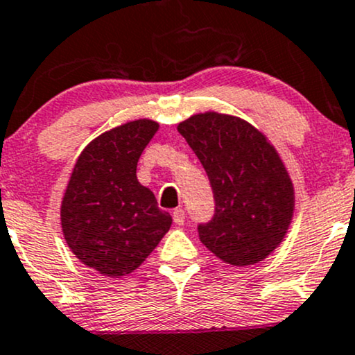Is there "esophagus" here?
Here are the masks:
<instances>
[{
    "label": "esophagus",
    "mask_w": 355,
    "mask_h": 355,
    "mask_svg": "<svg viewBox=\"0 0 355 355\" xmlns=\"http://www.w3.org/2000/svg\"><path fill=\"white\" fill-rule=\"evenodd\" d=\"M173 220H174V223H176V225H184V221H186V213H184V209L182 208H178V209H174L173 211Z\"/></svg>",
    "instance_id": "34e87169"
}]
</instances>
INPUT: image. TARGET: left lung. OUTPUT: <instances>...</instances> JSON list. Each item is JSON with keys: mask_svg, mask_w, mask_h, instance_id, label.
Returning <instances> with one entry per match:
<instances>
[{"mask_svg": "<svg viewBox=\"0 0 355 355\" xmlns=\"http://www.w3.org/2000/svg\"><path fill=\"white\" fill-rule=\"evenodd\" d=\"M206 174L214 214L199 240L234 266L261 261L280 245L293 214V186L277 150L248 122L216 112L178 125Z\"/></svg>", "mask_w": 355, "mask_h": 355, "instance_id": "obj_1", "label": "left lung"}]
</instances>
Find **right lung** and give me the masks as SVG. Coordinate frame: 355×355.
<instances>
[{
    "mask_svg": "<svg viewBox=\"0 0 355 355\" xmlns=\"http://www.w3.org/2000/svg\"><path fill=\"white\" fill-rule=\"evenodd\" d=\"M134 121L98 135L83 149L62 201V228L75 257L107 277L134 272L171 228L173 218L135 176L157 130Z\"/></svg>",
    "mask_w": 355,
    "mask_h": 355,
    "instance_id": "right-lung-1",
    "label": "right lung"
}]
</instances>
